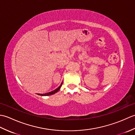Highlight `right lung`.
Wrapping results in <instances>:
<instances>
[{
  "label": "right lung",
  "mask_w": 135,
  "mask_h": 135,
  "mask_svg": "<svg viewBox=\"0 0 135 135\" xmlns=\"http://www.w3.org/2000/svg\"><path fill=\"white\" fill-rule=\"evenodd\" d=\"M62 84V83H61V84L60 85V86H59V88H57L56 89H55V90H53V91H50V92H48V93H44V94H39V93H38V95H41V96H49V95H51V94H54V93H56V92H57V91H58L60 90V88L61 87Z\"/></svg>",
  "instance_id": "add662e5"
}]
</instances>
